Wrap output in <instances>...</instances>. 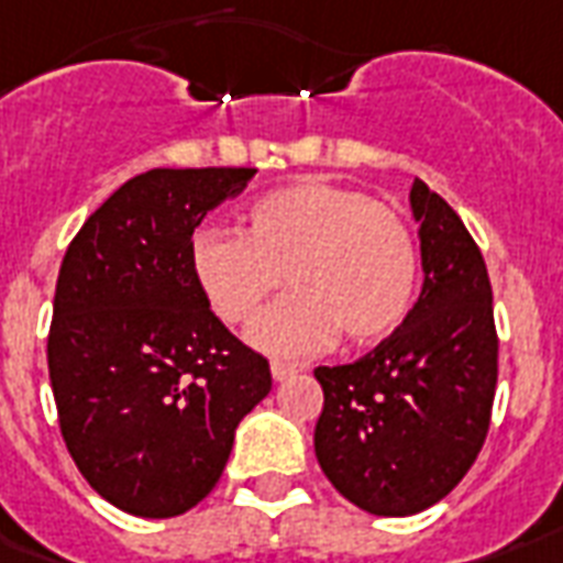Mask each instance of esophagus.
Masks as SVG:
<instances>
[{
    "label": "esophagus",
    "mask_w": 563,
    "mask_h": 563,
    "mask_svg": "<svg viewBox=\"0 0 563 563\" xmlns=\"http://www.w3.org/2000/svg\"><path fill=\"white\" fill-rule=\"evenodd\" d=\"M273 378L276 382H287V378H294L296 373H299V367H294V364H285V361H273Z\"/></svg>",
    "instance_id": "34e87169"
}]
</instances>
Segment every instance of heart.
I'll return each instance as SVG.
<instances>
[{
	"label": "heart",
	"mask_w": 563,
	"mask_h": 563,
	"mask_svg": "<svg viewBox=\"0 0 563 563\" xmlns=\"http://www.w3.org/2000/svg\"><path fill=\"white\" fill-rule=\"evenodd\" d=\"M187 261L205 302L250 325L282 282L294 294L267 311L252 341L276 355H311L338 331L352 346L390 338L413 308L420 261L411 229L352 187L305 178L258 196L246 229H196Z\"/></svg>",
	"instance_id": "heart-1"
}]
</instances>
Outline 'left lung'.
<instances>
[{
    "label": "left lung",
    "instance_id": "left-lung-1",
    "mask_svg": "<svg viewBox=\"0 0 563 563\" xmlns=\"http://www.w3.org/2000/svg\"><path fill=\"white\" fill-rule=\"evenodd\" d=\"M422 290L364 358L317 367L313 449L338 494L378 517L426 511L485 446L499 373L494 290L482 250L426 181H413Z\"/></svg>",
    "mask_w": 563,
    "mask_h": 563
}]
</instances>
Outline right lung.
Here are the masks:
<instances>
[{
    "mask_svg": "<svg viewBox=\"0 0 563 563\" xmlns=\"http://www.w3.org/2000/svg\"><path fill=\"white\" fill-rule=\"evenodd\" d=\"M250 167L150 169L78 229L52 305L60 438L96 494L134 517H178L220 482L234 429L269 394L264 355L196 287L187 246Z\"/></svg>",
    "mask_w": 563,
    "mask_h": 563,
    "instance_id": "1",
    "label": "right lung"
}]
</instances>
